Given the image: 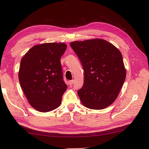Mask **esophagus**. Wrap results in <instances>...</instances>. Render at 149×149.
Here are the masks:
<instances>
[{
  "label": "esophagus",
  "instance_id": "esophagus-1",
  "mask_svg": "<svg viewBox=\"0 0 149 149\" xmlns=\"http://www.w3.org/2000/svg\"><path fill=\"white\" fill-rule=\"evenodd\" d=\"M74 80H70V81H69L68 84L70 85H73V84H74Z\"/></svg>",
  "mask_w": 149,
  "mask_h": 149
}]
</instances>
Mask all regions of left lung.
I'll list each match as a JSON object with an SVG mask.
<instances>
[{"instance_id": "1", "label": "left lung", "mask_w": 149, "mask_h": 149, "mask_svg": "<svg viewBox=\"0 0 149 149\" xmlns=\"http://www.w3.org/2000/svg\"><path fill=\"white\" fill-rule=\"evenodd\" d=\"M70 46L84 70V86L77 91L81 102L90 109L109 107L118 97L126 77L120 51L101 39L74 41Z\"/></svg>"}]
</instances>
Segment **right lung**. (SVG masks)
<instances>
[{
  "instance_id": "add662e5",
  "label": "right lung",
  "mask_w": 149,
  "mask_h": 149,
  "mask_svg": "<svg viewBox=\"0 0 149 149\" xmlns=\"http://www.w3.org/2000/svg\"><path fill=\"white\" fill-rule=\"evenodd\" d=\"M66 48L63 42L37 45L22 58L19 84L29 104L39 112H50L61 104L67 85L63 79L60 58Z\"/></svg>"
}]
</instances>
